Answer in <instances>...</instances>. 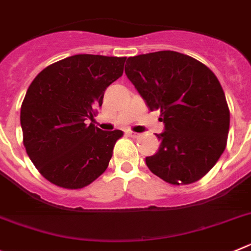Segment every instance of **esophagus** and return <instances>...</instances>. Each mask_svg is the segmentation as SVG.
<instances>
[{"mask_svg": "<svg viewBox=\"0 0 251 251\" xmlns=\"http://www.w3.org/2000/svg\"><path fill=\"white\" fill-rule=\"evenodd\" d=\"M126 133H127L128 137H130V138H138V137H139V133L133 132V130H127Z\"/></svg>", "mask_w": 251, "mask_h": 251, "instance_id": "1", "label": "esophagus"}]
</instances>
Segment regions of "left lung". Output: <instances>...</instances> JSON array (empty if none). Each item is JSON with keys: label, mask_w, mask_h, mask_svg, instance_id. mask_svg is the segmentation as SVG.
Here are the masks:
<instances>
[{"label": "left lung", "mask_w": 251, "mask_h": 251, "mask_svg": "<svg viewBox=\"0 0 251 251\" xmlns=\"http://www.w3.org/2000/svg\"><path fill=\"white\" fill-rule=\"evenodd\" d=\"M126 75L151 110H159L160 147L146 158L151 172L173 185L203 178L226 147L230 112L217 75L174 50L129 57Z\"/></svg>", "instance_id": "1"}]
</instances>
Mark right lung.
<instances>
[{
    "label": "right lung",
    "instance_id": "add662e5",
    "mask_svg": "<svg viewBox=\"0 0 251 251\" xmlns=\"http://www.w3.org/2000/svg\"><path fill=\"white\" fill-rule=\"evenodd\" d=\"M127 57L75 54L46 67L21 105L24 146L48 181L80 189L104 173L122 130L104 132L93 121L104 91L123 75Z\"/></svg>",
    "mask_w": 251,
    "mask_h": 251
}]
</instances>
